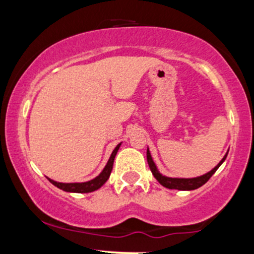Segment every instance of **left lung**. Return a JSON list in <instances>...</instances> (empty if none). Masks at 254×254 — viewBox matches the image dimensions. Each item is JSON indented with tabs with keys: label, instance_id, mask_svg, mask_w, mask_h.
Returning a JSON list of instances; mask_svg holds the SVG:
<instances>
[{
	"label": "left lung",
	"instance_id": "left-lung-1",
	"mask_svg": "<svg viewBox=\"0 0 254 254\" xmlns=\"http://www.w3.org/2000/svg\"><path fill=\"white\" fill-rule=\"evenodd\" d=\"M228 151L229 149L227 150L226 155L222 157V160H221V161L218 162V164L215 166L210 172H208V173L196 178H171V177H166L164 174H161L160 173V171L157 170L155 162H154L153 157L150 155L149 148H147V160H148V165H149L151 173H153V176L155 177V179L161 184L162 186H165V188L167 189H171V190L191 191V190H196V189L200 188V186L204 185V184L210 179L212 174L217 171V168L223 164V161L226 160L227 155H228Z\"/></svg>",
	"mask_w": 254,
	"mask_h": 254
}]
</instances>
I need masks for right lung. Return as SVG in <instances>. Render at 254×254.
<instances>
[{"instance_id": "add662e5", "label": "right lung", "mask_w": 254, "mask_h": 254, "mask_svg": "<svg viewBox=\"0 0 254 254\" xmlns=\"http://www.w3.org/2000/svg\"><path fill=\"white\" fill-rule=\"evenodd\" d=\"M121 144L122 143H119L117 147L113 149L109 161H107L106 166L104 167V170L101 171V173L99 174L98 177H95L94 179L88 180V182H84V183H57L55 182V180L50 179V178H48L49 182L54 184L55 186H57V188L61 189V190L65 192H74V193H88V192L98 190V189H100L110 178V174L113 168V161H115V157L117 155Z\"/></svg>"}]
</instances>
